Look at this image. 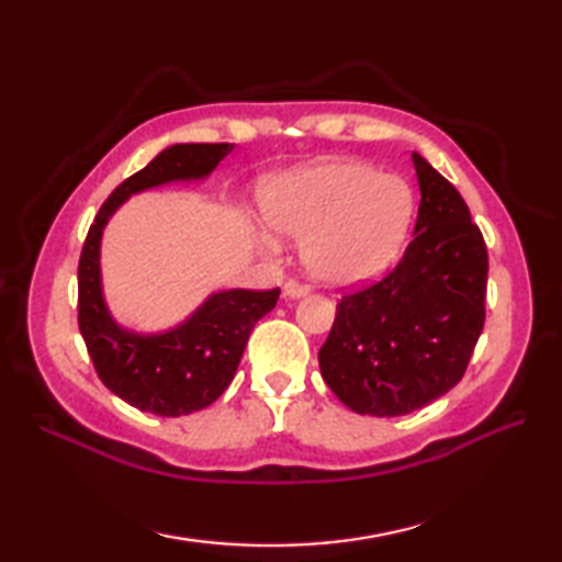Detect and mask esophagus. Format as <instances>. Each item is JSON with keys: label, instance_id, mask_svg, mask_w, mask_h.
<instances>
[{"label": "esophagus", "instance_id": "esophagus-1", "mask_svg": "<svg viewBox=\"0 0 562 562\" xmlns=\"http://www.w3.org/2000/svg\"><path fill=\"white\" fill-rule=\"evenodd\" d=\"M308 292H312V288H308L306 282H300V280L284 282V296H290V300H300V296H306Z\"/></svg>", "mask_w": 562, "mask_h": 562}]
</instances>
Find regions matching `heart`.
<instances>
[{
	"instance_id": "1",
	"label": "heart",
	"mask_w": 562,
	"mask_h": 562,
	"mask_svg": "<svg viewBox=\"0 0 562 562\" xmlns=\"http://www.w3.org/2000/svg\"><path fill=\"white\" fill-rule=\"evenodd\" d=\"M413 188L360 159L278 176L262 193L272 229L302 241L308 272L326 284L372 280L398 258L413 222Z\"/></svg>"
}]
</instances>
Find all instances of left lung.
<instances>
[{
  "label": "left lung",
  "instance_id": "1",
  "mask_svg": "<svg viewBox=\"0 0 562 562\" xmlns=\"http://www.w3.org/2000/svg\"><path fill=\"white\" fill-rule=\"evenodd\" d=\"M415 236L386 278L345 294L318 350L321 374L350 411L408 415L461 381L485 324L487 248L469 205L413 151Z\"/></svg>",
  "mask_w": 562,
  "mask_h": 562
}]
</instances>
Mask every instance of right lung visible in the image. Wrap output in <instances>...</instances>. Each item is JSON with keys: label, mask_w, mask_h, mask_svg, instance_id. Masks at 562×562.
<instances>
[{"label": "right lung", "mask_w": 562, "mask_h": 562, "mask_svg": "<svg viewBox=\"0 0 562 562\" xmlns=\"http://www.w3.org/2000/svg\"><path fill=\"white\" fill-rule=\"evenodd\" d=\"M232 149L229 142L164 149L113 190L89 226L79 258V330L105 389L137 411L181 417L207 408L232 384L250 330L278 304L280 288L226 290L212 294L181 326L139 336L117 326L103 302L99 256L111 214L147 188L210 176Z\"/></svg>", "instance_id": "right-lung-1"}]
</instances>
